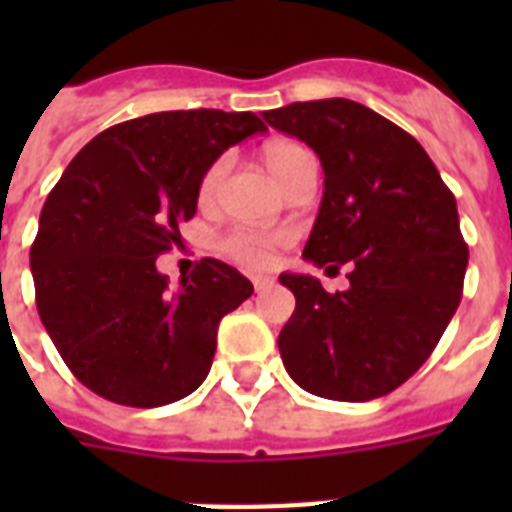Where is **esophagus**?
Returning <instances> with one entry per match:
<instances>
[{
	"mask_svg": "<svg viewBox=\"0 0 512 512\" xmlns=\"http://www.w3.org/2000/svg\"><path fill=\"white\" fill-rule=\"evenodd\" d=\"M252 284H255V292H265V289L273 287V279L271 276H255V279H252Z\"/></svg>",
	"mask_w": 512,
	"mask_h": 512,
	"instance_id": "34e87169",
	"label": "esophagus"
}]
</instances>
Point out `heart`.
<instances>
[{
    "label": "heart",
    "instance_id": "1",
    "mask_svg": "<svg viewBox=\"0 0 512 512\" xmlns=\"http://www.w3.org/2000/svg\"><path fill=\"white\" fill-rule=\"evenodd\" d=\"M313 156L308 148L297 146V143H271L265 148V164L273 175L279 177V183L287 188L295 175L303 170L305 164H311ZM228 167H231V156H220L215 162L209 164L204 177H201L199 193L201 199H212L223 183V177L228 175ZM287 241V233L281 231H268V233H257V231H236L231 236H225L223 249L225 255L236 260V263L247 265V268H265L271 263L273 249L281 247Z\"/></svg>",
    "mask_w": 512,
    "mask_h": 512
}]
</instances>
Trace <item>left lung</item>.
<instances>
[{
	"mask_svg": "<svg viewBox=\"0 0 512 512\" xmlns=\"http://www.w3.org/2000/svg\"><path fill=\"white\" fill-rule=\"evenodd\" d=\"M265 122L311 146L324 196L303 257L350 263L329 295L308 273H281L295 313L279 335L289 377L313 396L372 401L420 369L462 297L468 247L457 201L417 140L356 100L265 111Z\"/></svg>",
	"mask_w": 512,
	"mask_h": 512,
	"instance_id": "1",
	"label": "left lung"
}]
</instances>
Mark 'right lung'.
I'll use <instances>...</instances> for the list:
<instances>
[{"instance_id":"right-lung-1","label":"right lung","mask_w":512,"mask_h":512,"mask_svg":"<svg viewBox=\"0 0 512 512\" xmlns=\"http://www.w3.org/2000/svg\"><path fill=\"white\" fill-rule=\"evenodd\" d=\"M265 124L252 111H162L108 127L71 159L31 247L36 311L82 385L122 406H164L207 380L217 327L255 287L204 257L167 287L207 167Z\"/></svg>"}]
</instances>
